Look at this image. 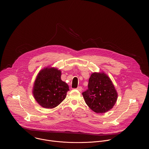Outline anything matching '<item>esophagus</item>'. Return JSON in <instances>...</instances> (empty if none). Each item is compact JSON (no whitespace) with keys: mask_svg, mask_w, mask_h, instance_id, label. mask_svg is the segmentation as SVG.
<instances>
[{"mask_svg":"<svg viewBox=\"0 0 149 149\" xmlns=\"http://www.w3.org/2000/svg\"><path fill=\"white\" fill-rule=\"evenodd\" d=\"M77 89L79 91V92H81V91H82V87L81 86H78L77 87Z\"/></svg>","mask_w":149,"mask_h":149,"instance_id":"34e87169","label":"esophagus"}]
</instances>
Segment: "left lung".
I'll return each instance as SVG.
<instances>
[{"label":"left lung","instance_id":"left-lung-1","mask_svg":"<svg viewBox=\"0 0 149 149\" xmlns=\"http://www.w3.org/2000/svg\"><path fill=\"white\" fill-rule=\"evenodd\" d=\"M88 88L82 94L86 104L93 111L104 113L113 108L117 99V93L111 79L105 74L93 73Z\"/></svg>","mask_w":149,"mask_h":149}]
</instances>
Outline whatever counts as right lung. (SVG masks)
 <instances>
[{"mask_svg":"<svg viewBox=\"0 0 149 149\" xmlns=\"http://www.w3.org/2000/svg\"><path fill=\"white\" fill-rule=\"evenodd\" d=\"M61 72L54 68H46L37 77L33 93L36 101L43 108H55L66 98L69 89L61 80Z\"/></svg>","mask_w":149,"mask_h":149,"instance_id":"obj_1","label":"right lung"}]
</instances>
